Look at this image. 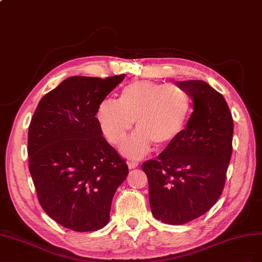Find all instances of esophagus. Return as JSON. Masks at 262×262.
<instances>
[{
  "label": "esophagus",
  "instance_id": "34e87169",
  "mask_svg": "<svg viewBox=\"0 0 262 262\" xmlns=\"http://www.w3.org/2000/svg\"><path fill=\"white\" fill-rule=\"evenodd\" d=\"M127 164H128V168H129V169H135L136 167H138V162L133 161V160L127 161Z\"/></svg>",
  "mask_w": 262,
  "mask_h": 262
}]
</instances>
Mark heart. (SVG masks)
<instances>
[{"label": "heart", "instance_id": "b5f03b06", "mask_svg": "<svg viewBox=\"0 0 262 262\" xmlns=\"http://www.w3.org/2000/svg\"><path fill=\"white\" fill-rule=\"evenodd\" d=\"M191 100L177 84L140 80L126 85L118 102L105 99L96 111L100 128L108 143L119 146L135 122L134 135L122 147L128 158H141L151 145L168 147L179 137L188 121Z\"/></svg>", "mask_w": 262, "mask_h": 262}]
</instances>
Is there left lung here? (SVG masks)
<instances>
[{
	"instance_id": "8db88e82",
	"label": "left lung",
	"mask_w": 262,
	"mask_h": 262,
	"mask_svg": "<svg viewBox=\"0 0 262 262\" xmlns=\"http://www.w3.org/2000/svg\"><path fill=\"white\" fill-rule=\"evenodd\" d=\"M193 101L185 128L141 169L148 178L152 215L182 225L210 211L226 181L234 122L224 96L201 80L178 82Z\"/></svg>"
}]
</instances>
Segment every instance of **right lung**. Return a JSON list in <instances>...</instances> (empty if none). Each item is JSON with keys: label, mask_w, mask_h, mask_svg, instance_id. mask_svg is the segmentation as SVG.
Here are the masks:
<instances>
[{"label": "right lung", "mask_w": 262, "mask_h": 262, "mask_svg": "<svg viewBox=\"0 0 262 262\" xmlns=\"http://www.w3.org/2000/svg\"><path fill=\"white\" fill-rule=\"evenodd\" d=\"M70 77L40 100L28 128L29 172L48 216L74 231L103 228L112 200L128 174L102 135L100 103L124 80Z\"/></svg>", "instance_id": "1"}]
</instances>
